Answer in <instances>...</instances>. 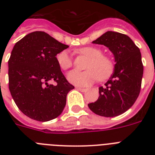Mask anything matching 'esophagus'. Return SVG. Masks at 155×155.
Wrapping results in <instances>:
<instances>
[{"label":"esophagus","instance_id":"obj_1","mask_svg":"<svg viewBox=\"0 0 155 155\" xmlns=\"http://www.w3.org/2000/svg\"><path fill=\"white\" fill-rule=\"evenodd\" d=\"M76 88H77L79 91H80V92H85L87 91V88H83V87H77Z\"/></svg>","mask_w":155,"mask_h":155}]
</instances>
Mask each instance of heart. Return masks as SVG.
Wrapping results in <instances>:
<instances>
[{
	"label": "heart",
	"mask_w": 155,
	"mask_h": 155,
	"mask_svg": "<svg viewBox=\"0 0 155 155\" xmlns=\"http://www.w3.org/2000/svg\"><path fill=\"white\" fill-rule=\"evenodd\" d=\"M77 51L89 58L84 71H71L68 73V79L71 84L77 86H88L97 79L105 80L112 74L113 63L110 58L102 54L101 50L95 47H85ZM56 59L62 70H68L72 66L70 53L67 50L62 51L57 54Z\"/></svg>",
	"instance_id": "heart-1"
}]
</instances>
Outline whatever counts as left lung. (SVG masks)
Wrapping results in <instances>:
<instances>
[{
    "label": "left lung",
    "instance_id": "8db88e82",
    "mask_svg": "<svg viewBox=\"0 0 155 155\" xmlns=\"http://www.w3.org/2000/svg\"><path fill=\"white\" fill-rule=\"evenodd\" d=\"M92 43L108 47L116 64L113 75L99 87L98 100L87 105L97 115L117 117L131 108L140 93L143 75L141 52L129 36L115 31H107Z\"/></svg>",
    "mask_w": 155,
    "mask_h": 155
}]
</instances>
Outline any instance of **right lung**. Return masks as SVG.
<instances>
[{
	"instance_id": "add662e5",
	"label": "right lung",
	"mask_w": 155,
	"mask_h": 155,
	"mask_svg": "<svg viewBox=\"0 0 155 155\" xmlns=\"http://www.w3.org/2000/svg\"><path fill=\"white\" fill-rule=\"evenodd\" d=\"M68 47L42 31L28 34L14 45L8 62V88L18 108L31 119L48 121L58 117L75 88L56 59Z\"/></svg>"
}]
</instances>
